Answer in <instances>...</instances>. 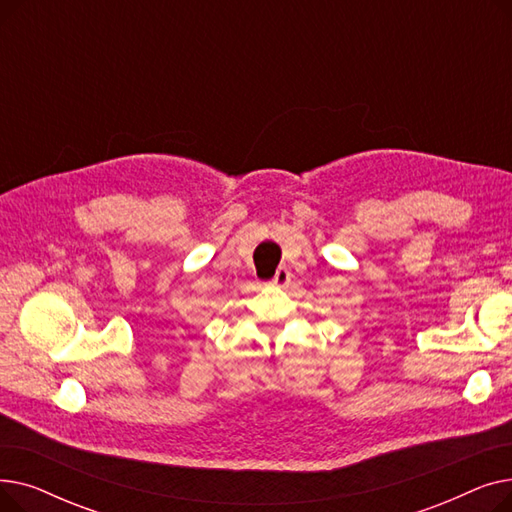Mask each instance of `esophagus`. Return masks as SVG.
<instances>
[{
  "label": "esophagus",
  "instance_id": "34e87169",
  "mask_svg": "<svg viewBox=\"0 0 512 512\" xmlns=\"http://www.w3.org/2000/svg\"><path fill=\"white\" fill-rule=\"evenodd\" d=\"M290 270L288 267H278V272H276V276L272 278V284L274 286H286L288 282H290Z\"/></svg>",
  "mask_w": 512,
  "mask_h": 512
}]
</instances>
